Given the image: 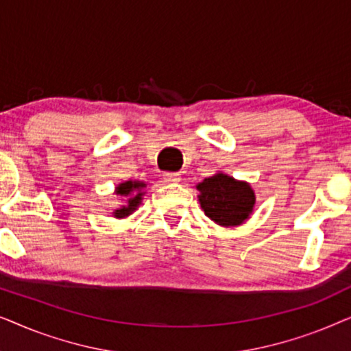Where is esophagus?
Masks as SVG:
<instances>
[{
    "mask_svg": "<svg viewBox=\"0 0 351 351\" xmlns=\"http://www.w3.org/2000/svg\"><path fill=\"white\" fill-rule=\"evenodd\" d=\"M165 180L167 184H177V182H180V174L179 172H165Z\"/></svg>",
    "mask_w": 351,
    "mask_h": 351,
    "instance_id": "34e87169",
    "label": "esophagus"
}]
</instances>
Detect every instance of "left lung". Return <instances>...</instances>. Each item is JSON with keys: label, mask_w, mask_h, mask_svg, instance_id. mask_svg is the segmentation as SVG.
<instances>
[{"label": "left lung", "mask_w": 351, "mask_h": 351, "mask_svg": "<svg viewBox=\"0 0 351 351\" xmlns=\"http://www.w3.org/2000/svg\"><path fill=\"white\" fill-rule=\"evenodd\" d=\"M204 214L222 227H237L249 219L256 195L247 182L237 180L223 172L206 177L196 185Z\"/></svg>", "instance_id": "obj_1"}]
</instances>
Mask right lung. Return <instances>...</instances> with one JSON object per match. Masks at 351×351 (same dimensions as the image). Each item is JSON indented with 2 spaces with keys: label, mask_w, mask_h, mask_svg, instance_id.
Segmentation results:
<instances>
[{
  "label": "right lung",
  "mask_w": 351,
  "mask_h": 351,
  "mask_svg": "<svg viewBox=\"0 0 351 351\" xmlns=\"http://www.w3.org/2000/svg\"><path fill=\"white\" fill-rule=\"evenodd\" d=\"M145 186L147 185L143 184V182H138V180H128V182H123V184H119L117 186V190H114V193L128 198V204L114 209L113 213L114 217L124 219L128 217L129 214H132L134 210L137 209V206L142 203V196H143L142 190L145 189Z\"/></svg>",
  "instance_id": "1"
}]
</instances>
